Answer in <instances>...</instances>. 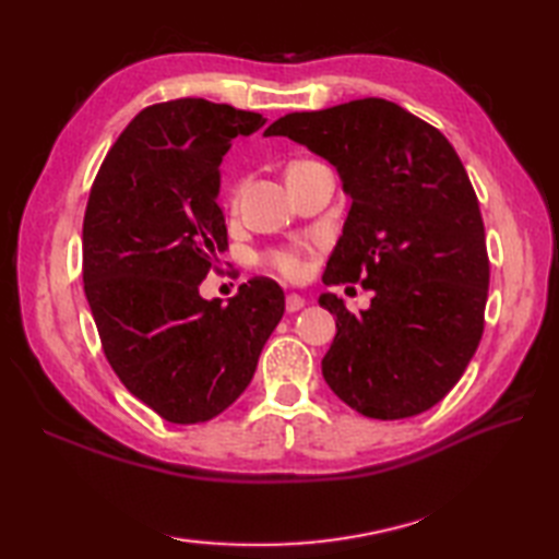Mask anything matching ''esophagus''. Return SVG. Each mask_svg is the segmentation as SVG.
<instances>
[{
	"mask_svg": "<svg viewBox=\"0 0 559 559\" xmlns=\"http://www.w3.org/2000/svg\"><path fill=\"white\" fill-rule=\"evenodd\" d=\"M302 307H305V300L300 298V295L298 293H290L288 298H286V310L288 312H298V310H302Z\"/></svg>",
	"mask_w": 559,
	"mask_h": 559,
	"instance_id": "1",
	"label": "esophagus"
}]
</instances>
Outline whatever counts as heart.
Segmentation results:
<instances>
[{"label":"heart","mask_w":559,"mask_h":559,"mask_svg":"<svg viewBox=\"0 0 559 559\" xmlns=\"http://www.w3.org/2000/svg\"><path fill=\"white\" fill-rule=\"evenodd\" d=\"M312 163H314V160H295V163L288 165V173L300 170V168H305V165H312ZM240 189H242V182H237V185L230 189V194H228V204H230V206L237 204V197H240ZM261 264H264V266L271 269V271H276L278 276L290 278V281L300 278L302 273H305V269H307L305 254L300 252V249H295V247H276V249H269V252L261 254Z\"/></svg>","instance_id":"b5f03b06"}]
</instances>
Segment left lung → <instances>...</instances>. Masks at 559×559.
<instances>
[{"mask_svg":"<svg viewBox=\"0 0 559 559\" xmlns=\"http://www.w3.org/2000/svg\"><path fill=\"white\" fill-rule=\"evenodd\" d=\"M324 156L350 194L324 286L360 283L370 310L336 317L322 360L331 391L367 418H411L466 372L485 329L490 259L466 168L447 136L384 98L290 112L266 129Z\"/></svg>","mask_w":559,"mask_h":559,"instance_id":"1","label":"left lung"}]
</instances>
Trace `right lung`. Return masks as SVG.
Returning <instances> with one entry per match:
<instances>
[{"instance_id": "right-lung-1", "label": "right lung", "mask_w": 559, "mask_h": 559, "mask_svg": "<svg viewBox=\"0 0 559 559\" xmlns=\"http://www.w3.org/2000/svg\"><path fill=\"white\" fill-rule=\"evenodd\" d=\"M264 122L204 98L148 105L91 187L83 290L103 353L129 394L175 425L206 423L237 401L286 312L278 283L261 276L228 305L199 295L228 249L218 165L233 139Z\"/></svg>"}]
</instances>
